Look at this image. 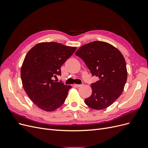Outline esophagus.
<instances>
[{
	"mask_svg": "<svg viewBox=\"0 0 148 148\" xmlns=\"http://www.w3.org/2000/svg\"><path fill=\"white\" fill-rule=\"evenodd\" d=\"M83 84H74V86H75V87H77V88H79V87H80V86H82Z\"/></svg>",
	"mask_w": 148,
	"mask_h": 148,
	"instance_id": "1",
	"label": "esophagus"
}]
</instances>
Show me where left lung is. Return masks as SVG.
<instances>
[{
	"mask_svg": "<svg viewBox=\"0 0 148 148\" xmlns=\"http://www.w3.org/2000/svg\"><path fill=\"white\" fill-rule=\"evenodd\" d=\"M75 55L84 61L92 76L99 80L91 84L92 94L85 99L88 107L102 110L121 95L127 79L125 59L118 49L103 41H93L80 47Z\"/></svg>",
	"mask_w": 148,
	"mask_h": 148,
	"instance_id": "1",
	"label": "left lung"
}]
</instances>
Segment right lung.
Segmentation results:
<instances>
[{
  "label": "right lung",
  "instance_id": "1",
  "mask_svg": "<svg viewBox=\"0 0 148 148\" xmlns=\"http://www.w3.org/2000/svg\"><path fill=\"white\" fill-rule=\"evenodd\" d=\"M76 49L55 42H40L26 55L21 69L22 84L39 109L52 112L64 103L71 86L53 79L61 75V66Z\"/></svg>",
  "mask_w": 148,
  "mask_h": 148
}]
</instances>
